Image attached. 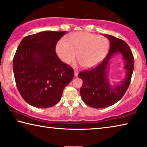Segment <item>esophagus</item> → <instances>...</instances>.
Segmentation results:
<instances>
[{
	"label": "esophagus",
	"instance_id": "obj_1",
	"mask_svg": "<svg viewBox=\"0 0 147 147\" xmlns=\"http://www.w3.org/2000/svg\"><path fill=\"white\" fill-rule=\"evenodd\" d=\"M78 71L77 70H74V76H78Z\"/></svg>",
	"mask_w": 147,
	"mask_h": 147
}]
</instances>
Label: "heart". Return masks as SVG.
<instances>
[{"label": "heart", "mask_w": 147, "mask_h": 147, "mask_svg": "<svg viewBox=\"0 0 147 147\" xmlns=\"http://www.w3.org/2000/svg\"><path fill=\"white\" fill-rule=\"evenodd\" d=\"M109 46L108 38L102 36L86 32L71 34L67 40L59 41L56 51L65 63H70L75 58L84 67L89 69L96 66L106 55Z\"/></svg>", "instance_id": "b5f03b06"}]
</instances>
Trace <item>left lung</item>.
Instances as JSON below:
<instances>
[{
  "mask_svg": "<svg viewBox=\"0 0 147 147\" xmlns=\"http://www.w3.org/2000/svg\"><path fill=\"white\" fill-rule=\"evenodd\" d=\"M110 41L108 54L95 67L81 71L78 77L83 84L80 93L87 105L94 108L109 107L121 99L130 85L134 65V58L128 44L122 39L110 35H104ZM120 53L126 62V78L117 85L111 87L107 79L108 63L114 54Z\"/></svg>",
  "mask_w": 147,
  "mask_h": 147,
  "instance_id": "1",
  "label": "left lung"
}]
</instances>
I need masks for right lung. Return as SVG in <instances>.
Masks as SVG:
<instances>
[{
	"instance_id": "right-lung-1",
	"label": "right lung",
	"mask_w": 147,
	"mask_h": 147,
	"mask_svg": "<svg viewBox=\"0 0 147 147\" xmlns=\"http://www.w3.org/2000/svg\"><path fill=\"white\" fill-rule=\"evenodd\" d=\"M64 32L45 31L22 39L13 58L17 88L23 98L34 107L47 108L58 102L63 89L74 77V70L56 53Z\"/></svg>"
}]
</instances>
